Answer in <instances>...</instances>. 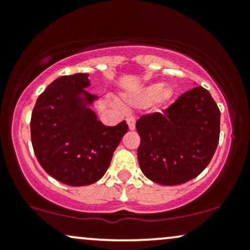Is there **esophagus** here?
Here are the masks:
<instances>
[{
    "instance_id": "obj_1",
    "label": "esophagus",
    "mask_w": 250,
    "mask_h": 250,
    "mask_svg": "<svg viewBox=\"0 0 250 250\" xmlns=\"http://www.w3.org/2000/svg\"><path fill=\"white\" fill-rule=\"evenodd\" d=\"M135 122H136V120H135L134 116H128L127 117V123H128V127L130 130H133L135 129Z\"/></svg>"
}]
</instances>
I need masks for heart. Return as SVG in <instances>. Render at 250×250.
I'll return each mask as SVG.
<instances>
[{
    "mask_svg": "<svg viewBox=\"0 0 250 250\" xmlns=\"http://www.w3.org/2000/svg\"><path fill=\"white\" fill-rule=\"evenodd\" d=\"M173 91L169 88H162V84H151L140 91L137 95L128 97V101L133 104L145 105L148 103L156 101L159 103H167L170 100Z\"/></svg>",
    "mask_w": 250,
    "mask_h": 250,
    "instance_id": "1",
    "label": "heart"
}]
</instances>
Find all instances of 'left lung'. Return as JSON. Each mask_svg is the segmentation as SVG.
Listing matches in <instances>:
<instances>
[{"instance_id":"obj_1","label":"left lung","mask_w":250,"mask_h":250,"mask_svg":"<svg viewBox=\"0 0 250 250\" xmlns=\"http://www.w3.org/2000/svg\"><path fill=\"white\" fill-rule=\"evenodd\" d=\"M220 109L203 87L186 91L161 113L136 121L142 173L155 183L176 186L205 170L220 139Z\"/></svg>"}]
</instances>
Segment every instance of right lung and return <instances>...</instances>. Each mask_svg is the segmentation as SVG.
Masks as SVG:
<instances>
[{"label":"right lung","mask_w":250,"mask_h":250,"mask_svg":"<svg viewBox=\"0 0 250 250\" xmlns=\"http://www.w3.org/2000/svg\"><path fill=\"white\" fill-rule=\"evenodd\" d=\"M88 85V74L59 77L39 96L30 120L37 161L54 179L75 187L101 179L128 131L125 121L108 127L85 107L80 94L88 103L96 99Z\"/></svg>","instance_id":"right-lung-1"}]
</instances>
